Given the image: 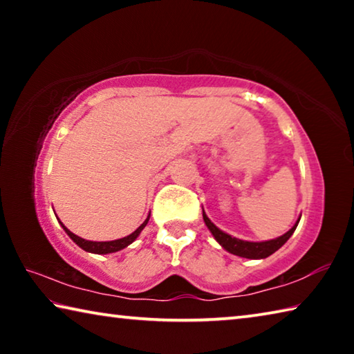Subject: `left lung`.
Returning <instances> with one entry per match:
<instances>
[{"label": "left lung", "instance_id": "8db88e82", "mask_svg": "<svg viewBox=\"0 0 354 354\" xmlns=\"http://www.w3.org/2000/svg\"><path fill=\"white\" fill-rule=\"evenodd\" d=\"M203 218H205V223L207 226V230L212 232V236L215 241H217L221 247H223L226 251H230L231 254L241 256V257H248V259H263V257H268L273 254L274 251H278L283 245L289 241L290 236L293 234V231L297 230L298 221L293 225L286 234L279 236L277 239H272V241H266V242H248V241H241V239L232 237L230 234H226L221 230H218L211 220H209L207 215L203 211Z\"/></svg>", "mask_w": 354, "mask_h": 354}]
</instances>
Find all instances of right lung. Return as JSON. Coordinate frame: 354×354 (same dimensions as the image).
I'll use <instances>...</instances> for the list:
<instances>
[{
	"label": "right lung",
	"instance_id": "1",
	"mask_svg": "<svg viewBox=\"0 0 354 354\" xmlns=\"http://www.w3.org/2000/svg\"><path fill=\"white\" fill-rule=\"evenodd\" d=\"M148 220H149V215H148V218H147L145 221H143V223H142L139 227H137V230L133 232V234H129V236L123 237V239H117V241H111V242H93V241H86V239L76 236V234H73V232H71L70 230H67V227H65V226L62 225V221H59V223L62 225L65 232H67L68 237L77 245V247H81L82 250L88 251V253L107 254V253H115V251H120V250L127 248L128 245L133 243V242L136 241V239L139 237V234L142 232L143 227L147 226Z\"/></svg>",
	"mask_w": 354,
	"mask_h": 354
}]
</instances>
